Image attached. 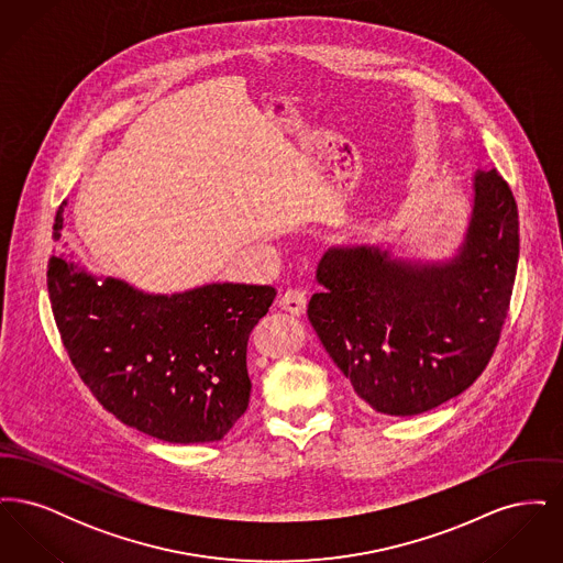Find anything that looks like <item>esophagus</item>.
<instances>
[{
    "instance_id": "obj_1",
    "label": "esophagus",
    "mask_w": 563,
    "mask_h": 563,
    "mask_svg": "<svg viewBox=\"0 0 563 563\" xmlns=\"http://www.w3.org/2000/svg\"><path fill=\"white\" fill-rule=\"evenodd\" d=\"M306 289L301 287H287L285 294L280 295V306L294 314H301L306 310Z\"/></svg>"
}]
</instances>
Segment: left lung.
I'll list each match as a JSON object with an SVG mask.
<instances>
[{
    "instance_id": "1",
    "label": "left lung",
    "mask_w": 563,
    "mask_h": 563,
    "mask_svg": "<svg viewBox=\"0 0 563 563\" xmlns=\"http://www.w3.org/2000/svg\"><path fill=\"white\" fill-rule=\"evenodd\" d=\"M519 214L494 168L475 177V209L452 262L411 266L377 249H331L308 319L356 397L384 416H416L464 393L487 367L509 314Z\"/></svg>"
}]
</instances>
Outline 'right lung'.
Wrapping results in <instances>:
<instances>
[{"label": "right lung", "mask_w": 563, "mask_h": 563, "mask_svg": "<svg viewBox=\"0 0 563 563\" xmlns=\"http://www.w3.org/2000/svg\"><path fill=\"white\" fill-rule=\"evenodd\" d=\"M60 230L63 209L54 241ZM48 295L71 365L126 427L168 443H211L246 411L249 335L274 287L223 283L145 295L113 278L97 285L54 246Z\"/></svg>", "instance_id": "add662e5"}]
</instances>
